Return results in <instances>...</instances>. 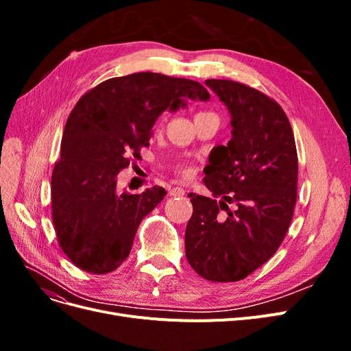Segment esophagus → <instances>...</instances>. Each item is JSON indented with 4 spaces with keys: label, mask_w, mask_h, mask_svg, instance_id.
Segmentation results:
<instances>
[{
    "label": "esophagus",
    "mask_w": 351,
    "mask_h": 351,
    "mask_svg": "<svg viewBox=\"0 0 351 351\" xmlns=\"http://www.w3.org/2000/svg\"><path fill=\"white\" fill-rule=\"evenodd\" d=\"M183 195H184V189L180 186H176L169 190V196H183Z\"/></svg>",
    "instance_id": "1"
}]
</instances>
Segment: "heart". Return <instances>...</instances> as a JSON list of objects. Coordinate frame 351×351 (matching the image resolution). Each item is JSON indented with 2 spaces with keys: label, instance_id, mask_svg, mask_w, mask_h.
<instances>
[{
  "label": "heart",
  "instance_id": "1",
  "mask_svg": "<svg viewBox=\"0 0 351 351\" xmlns=\"http://www.w3.org/2000/svg\"><path fill=\"white\" fill-rule=\"evenodd\" d=\"M177 171L180 173V174H189V168L184 165V164H180V165H177Z\"/></svg>",
  "mask_w": 351,
  "mask_h": 351
}]
</instances>
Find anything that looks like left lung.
<instances>
[{"label":"left lung","instance_id":"obj_1","mask_svg":"<svg viewBox=\"0 0 351 351\" xmlns=\"http://www.w3.org/2000/svg\"><path fill=\"white\" fill-rule=\"evenodd\" d=\"M231 114V141L217 146L204 173L214 197L190 193L186 258L202 278H246L277 252L297 199L293 129L278 102L232 80H205ZM234 203V208H228Z\"/></svg>","mask_w":351,"mask_h":351}]
</instances>
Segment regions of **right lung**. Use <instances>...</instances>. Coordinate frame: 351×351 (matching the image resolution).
<instances>
[{"mask_svg": "<svg viewBox=\"0 0 351 351\" xmlns=\"http://www.w3.org/2000/svg\"><path fill=\"white\" fill-rule=\"evenodd\" d=\"M208 101L199 82L159 73L112 77L71 110L51 177L52 222L60 247L84 272L108 274L127 259L142 219L167 195L117 192V176L149 146L152 125L184 99Z\"/></svg>", "mask_w": 351, "mask_h": 351, "instance_id": "1", "label": "right lung"}]
</instances>
